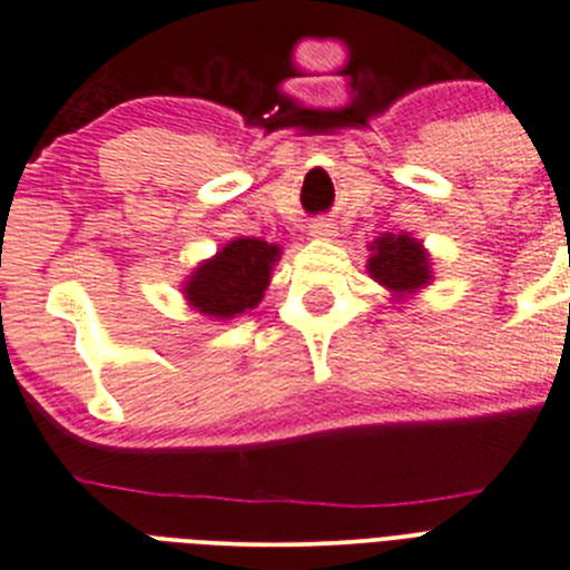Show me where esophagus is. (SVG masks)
Here are the masks:
<instances>
[{
	"label": "esophagus",
	"mask_w": 570,
	"mask_h": 570,
	"mask_svg": "<svg viewBox=\"0 0 570 570\" xmlns=\"http://www.w3.org/2000/svg\"><path fill=\"white\" fill-rule=\"evenodd\" d=\"M312 236H317V239H331V236H336L334 223H328V219H314Z\"/></svg>",
	"instance_id": "34e87169"
}]
</instances>
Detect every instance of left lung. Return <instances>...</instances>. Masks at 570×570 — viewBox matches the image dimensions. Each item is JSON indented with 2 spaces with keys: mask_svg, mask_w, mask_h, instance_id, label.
<instances>
[{
  "mask_svg": "<svg viewBox=\"0 0 570 570\" xmlns=\"http://www.w3.org/2000/svg\"><path fill=\"white\" fill-rule=\"evenodd\" d=\"M373 256H370V275L375 281L395 292H412L429 284L432 273H429V256L420 247V242L409 239V236L386 234L370 245Z\"/></svg>",
  "mask_w": 570,
  "mask_h": 570,
  "instance_id": "obj_1",
  "label": "left lung"
}]
</instances>
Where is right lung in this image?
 I'll return each instance as SVG.
<instances>
[{"label":"right lung","instance_id":"1","mask_svg":"<svg viewBox=\"0 0 570 570\" xmlns=\"http://www.w3.org/2000/svg\"><path fill=\"white\" fill-rule=\"evenodd\" d=\"M281 247L262 239H236L195 269L186 284V297L200 314L230 320L256 308L269 284V269Z\"/></svg>","mask_w":570,"mask_h":570}]
</instances>
